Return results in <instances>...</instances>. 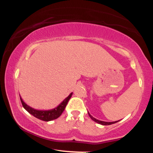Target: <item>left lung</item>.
<instances>
[{
  "label": "left lung",
  "instance_id": "1",
  "mask_svg": "<svg viewBox=\"0 0 153 153\" xmlns=\"http://www.w3.org/2000/svg\"><path fill=\"white\" fill-rule=\"evenodd\" d=\"M88 114L89 117H91V119H92L93 121H94L95 122L98 123V124H101V125H110V124H115V123L118 122V121H116V122H103V121H101V120H99V119H95L94 117H93L92 116H91L90 114H89V112H88Z\"/></svg>",
  "mask_w": 153,
  "mask_h": 153
}]
</instances>
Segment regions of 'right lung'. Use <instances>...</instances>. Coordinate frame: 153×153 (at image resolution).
Wrapping results in <instances>:
<instances>
[{
  "label": "right lung",
  "mask_w": 153,
  "mask_h": 153,
  "mask_svg": "<svg viewBox=\"0 0 153 153\" xmlns=\"http://www.w3.org/2000/svg\"><path fill=\"white\" fill-rule=\"evenodd\" d=\"M72 95H73V93H71L65 99L63 100L62 102L59 103L57 107L50 110L35 109V108H32V107L28 106V105L23 101V99L21 98V96L20 99L24 108H25L29 114H31V115H33L34 117H36V118L40 119V120L45 121V122H49V121L54 120V119H57L58 117H60V115L62 114V112L64 111L65 108L67 104H68V102L69 101L70 99L71 98Z\"/></svg>",
  "instance_id": "1"
}]
</instances>
